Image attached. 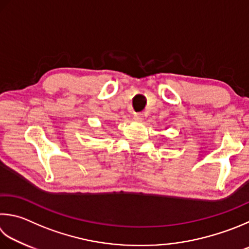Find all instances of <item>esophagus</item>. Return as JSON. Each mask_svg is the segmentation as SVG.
<instances>
[{
    "instance_id": "esophagus-1",
    "label": "esophagus",
    "mask_w": 249,
    "mask_h": 249,
    "mask_svg": "<svg viewBox=\"0 0 249 249\" xmlns=\"http://www.w3.org/2000/svg\"><path fill=\"white\" fill-rule=\"evenodd\" d=\"M134 120L137 122H142L143 120V114H142V113H135Z\"/></svg>"
}]
</instances>
